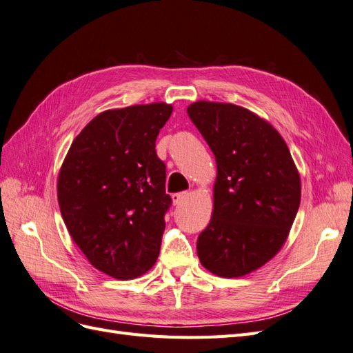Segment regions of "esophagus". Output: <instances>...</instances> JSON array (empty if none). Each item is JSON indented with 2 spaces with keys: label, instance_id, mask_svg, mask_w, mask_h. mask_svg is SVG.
Returning a JSON list of instances; mask_svg holds the SVG:
<instances>
[{
  "label": "esophagus",
  "instance_id": "obj_1",
  "mask_svg": "<svg viewBox=\"0 0 353 353\" xmlns=\"http://www.w3.org/2000/svg\"><path fill=\"white\" fill-rule=\"evenodd\" d=\"M188 196H190V193L188 191H183V193H175L174 196H172V200H174V205H181V203H183L184 200H187L188 199Z\"/></svg>",
  "mask_w": 353,
  "mask_h": 353
}]
</instances>
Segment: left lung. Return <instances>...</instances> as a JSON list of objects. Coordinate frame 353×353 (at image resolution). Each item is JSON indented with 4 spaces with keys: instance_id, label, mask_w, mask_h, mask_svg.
Masks as SVG:
<instances>
[{
    "instance_id": "8db88e82",
    "label": "left lung",
    "mask_w": 353,
    "mask_h": 353,
    "mask_svg": "<svg viewBox=\"0 0 353 353\" xmlns=\"http://www.w3.org/2000/svg\"><path fill=\"white\" fill-rule=\"evenodd\" d=\"M187 113L216 160L213 212L197 239L201 265L223 279L250 274L287 240L301 176L275 128L231 103L196 101Z\"/></svg>"
}]
</instances>
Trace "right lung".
Wrapping results in <instances>:
<instances>
[{"label":"right lung","mask_w":353,"mask_h":353,"mask_svg":"<svg viewBox=\"0 0 353 353\" xmlns=\"http://www.w3.org/2000/svg\"><path fill=\"white\" fill-rule=\"evenodd\" d=\"M170 113V104L152 103L97 114L60 169L59 206L72 240L117 280L137 279L157 261L172 199L154 147Z\"/></svg>","instance_id":"1"}]
</instances>
